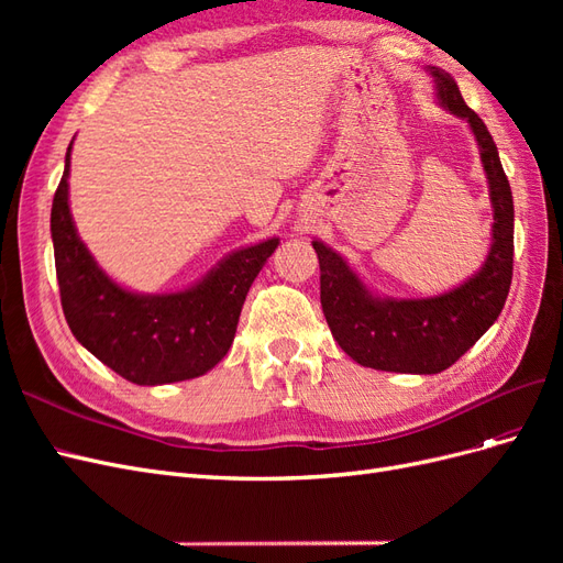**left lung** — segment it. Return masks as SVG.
I'll return each mask as SVG.
<instances>
[{
	"label": "left lung",
	"instance_id": "left-lung-1",
	"mask_svg": "<svg viewBox=\"0 0 563 563\" xmlns=\"http://www.w3.org/2000/svg\"><path fill=\"white\" fill-rule=\"evenodd\" d=\"M428 73L437 103L465 119L479 145L493 209L482 267L451 291L389 298L373 291L338 251L321 240L312 242L321 269V310L338 345L362 366L418 376L446 371L496 323L512 284L515 255V201L498 147L479 114L465 106L455 79L439 67H428Z\"/></svg>",
	"mask_w": 563,
	"mask_h": 563
}]
</instances>
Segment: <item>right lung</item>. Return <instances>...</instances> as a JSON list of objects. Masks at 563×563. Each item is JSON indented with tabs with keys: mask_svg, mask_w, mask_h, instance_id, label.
Returning <instances> with one entry per match:
<instances>
[{
	"mask_svg": "<svg viewBox=\"0 0 563 563\" xmlns=\"http://www.w3.org/2000/svg\"><path fill=\"white\" fill-rule=\"evenodd\" d=\"M75 141V139H73ZM70 152L51 207L63 314L96 360L135 385L199 378L228 354L249 288L279 236L242 246L174 294H139L114 282L81 242L70 211Z\"/></svg>",
	"mask_w": 563,
	"mask_h": 563,
	"instance_id": "add662e5",
	"label": "right lung"
}]
</instances>
